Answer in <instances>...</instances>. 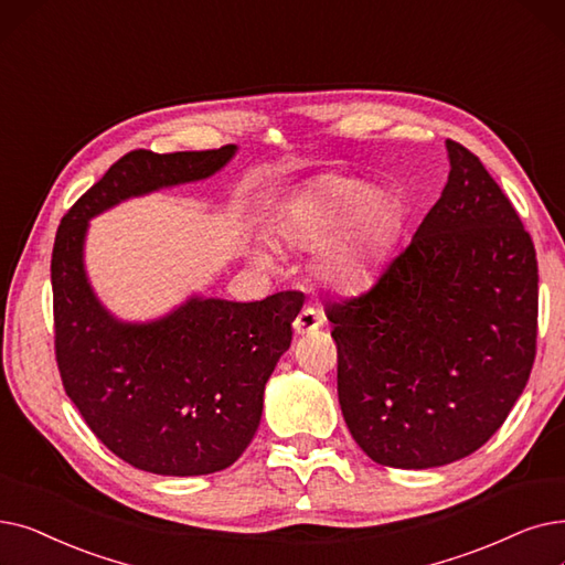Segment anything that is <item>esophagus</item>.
Here are the masks:
<instances>
[{
	"label": "esophagus",
	"mask_w": 565,
	"mask_h": 565,
	"mask_svg": "<svg viewBox=\"0 0 565 565\" xmlns=\"http://www.w3.org/2000/svg\"><path fill=\"white\" fill-rule=\"evenodd\" d=\"M323 326V313L318 311L316 307H305L298 316L296 321H292V330H296V334H307V332H313Z\"/></svg>",
	"instance_id": "esophagus-1"
}]
</instances>
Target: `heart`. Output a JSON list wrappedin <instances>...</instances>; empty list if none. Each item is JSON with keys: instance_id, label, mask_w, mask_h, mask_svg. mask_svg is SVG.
Instances as JSON below:
<instances>
[{"instance_id": "heart-1", "label": "heart", "mask_w": 565, "mask_h": 565, "mask_svg": "<svg viewBox=\"0 0 565 565\" xmlns=\"http://www.w3.org/2000/svg\"><path fill=\"white\" fill-rule=\"evenodd\" d=\"M399 224L395 195L343 175H318L284 205L275 235L288 249L309 252L323 244L316 275L334 288H360L372 277ZM258 260H265L258 254Z\"/></svg>"}]
</instances>
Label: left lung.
I'll return each mask as SVG.
<instances>
[{"instance_id":"1","label":"left lung","mask_w":565,"mask_h":565,"mask_svg":"<svg viewBox=\"0 0 565 565\" xmlns=\"http://www.w3.org/2000/svg\"><path fill=\"white\" fill-rule=\"evenodd\" d=\"M450 175L376 284L326 302L337 392L355 444L392 469L469 457L531 376L537 260L482 161L448 140Z\"/></svg>"}]
</instances>
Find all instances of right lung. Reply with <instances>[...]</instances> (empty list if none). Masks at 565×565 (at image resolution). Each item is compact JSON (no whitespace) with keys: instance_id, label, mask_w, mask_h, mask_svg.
I'll return each instance as SVG.
<instances>
[{"instance_id":"add662e5","label":"right lung","mask_w":565,"mask_h":565,"mask_svg":"<svg viewBox=\"0 0 565 565\" xmlns=\"http://www.w3.org/2000/svg\"><path fill=\"white\" fill-rule=\"evenodd\" d=\"M233 154L235 145L170 154L134 150L73 203L55 237L51 279L62 385L110 452L157 476L224 471L247 450L265 383L290 347V323L305 296L191 298L161 321L119 323L85 277L87 218L129 195L210 178Z\"/></svg>"}]
</instances>
